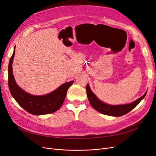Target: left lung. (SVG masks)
I'll use <instances>...</instances> for the list:
<instances>
[{"label": "left lung", "instance_id": "8db88e82", "mask_svg": "<svg viewBox=\"0 0 156 156\" xmlns=\"http://www.w3.org/2000/svg\"><path fill=\"white\" fill-rule=\"evenodd\" d=\"M86 90L89 102L94 109L98 112H100L101 114L113 116H120L128 113L139 104L140 101L145 97L146 94V92L143 96H141L140 98L138 99V100H136L133 103H129V104L120 105H110L101 102L99 100V99L95 96V94L92 92L88 84H87V85Z\"/></svg>", "mask_w": 156, "mask_h": 156}]
</instances>
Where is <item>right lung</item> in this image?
I'll return each mask as SVG.
<instances>
[{"instance_id": "add662e5", "label": "right lung", "mask_w": 156, "mask_h": 156, "mask_svg": "<svg viewBox=\"0 0 156 156\" xmlns=\"http://www.w3.org/2000/svg\"><path fill=\"white\" fill-rule=\"evenodd\" d=\"M15 49L8 64V87L13 98L17 103L28 112L34 115L53 113L62 105L68 89L74 81L66 83L53 92L44 96H32L19 87L16 83L12 72V62Z\"/></svg>"}]
</instances>
